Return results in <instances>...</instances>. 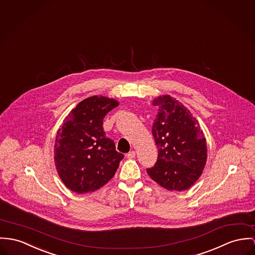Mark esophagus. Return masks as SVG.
<instances>
[{
  "instance_id": "1",
  "label": "esophagus",
  "mask_w": 255,
  "mask_h": 255,
  "mask_svg": "<svg viewBox=\"0 0 255 255\" xmlns=\"http://www.w3.org/2000/svg\"><path fill=\"white\" fill-rule=\"evenodd\" d=\"M135 156H136V152L134 150H132L126 154V157L129 159H133V158H135Z\"/></svg>"
}]
</instances>
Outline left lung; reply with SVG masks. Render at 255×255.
Instances as JSON below:
<instances>
[{
    "mask_svg": "<svg viewBox=\"0 0 255 255\" xmlns=\"http://www.w3.org/2000/svg\"><path fill=\"white\" fill-rule=\"evenodd\" d=\"M152 104L158 109L152 126L158 159L154 167L146 172L167 190H186L196 182L205 168L206 137L196 118L176 99L159 96Z\"/></svg>",
    "mask_w": 255,
    "mask_h": 255,
    "instance_id": "1",
    "label": "left lung"
}]
</instances>
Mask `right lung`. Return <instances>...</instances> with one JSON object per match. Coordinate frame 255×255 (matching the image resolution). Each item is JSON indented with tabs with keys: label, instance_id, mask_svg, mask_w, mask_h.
<instances>
[{
	"label": "right lung",
	"instance_id": "right-lung-1",
	"mask_svg": "<svg viewBox=\"0 0 255 255\" xmlns=\"http://www.w3.org/2000/svg\"><path fill=\"white\" fill-rule=\"evenodd\" d=\"M119 103L115 99L92 96L71 111L59 128L54 161L64 184L79 194L93 192L115 176L124 155L106 137L103 119Z\"/></svg>",
	"mask_w": 255,
	"mask_h": 255
}]
</instances>
